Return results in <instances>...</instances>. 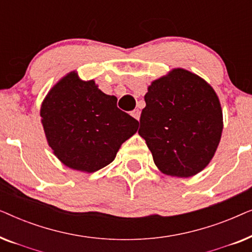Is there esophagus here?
<instances>
[{
  "label": "esophagus",
  "mask_w": 252,
  "mask_h": 252,
  "mask_svg": "<svg viewBox=\"0 0 252 252\" xmlns=\"http://www.w3.org/2000/svg\"><path fill=\"white\" fill-rule=\"evenodd\" d=\"M140 115H141L140 110L135 109V110H134V111H132V116H133L134 118H135L136 120H140Z\"/></svg>",
  "instance_id": "obj_1"
}]
</instances>
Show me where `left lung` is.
<instances>
[{"label": "left lung", "instance_id": "left-lung-1", "mask_svg": "<svg viewBox=\"0 0 252 252\" xmlns=\"http://www.w3.org/2000/svg\"><path fill=\"white\" fill-rule=\"evenodd\" d=\"M139 134L164 174L189 178L208 166L222 132L215 89L195 73L173 68L151 82Z\"/></svg>", "mask_w": 252, "mask_h": 252}]
</instances>
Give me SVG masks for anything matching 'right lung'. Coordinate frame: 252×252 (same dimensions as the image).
<instances>
[{"mask_svg":"<svg viewBox=\"0 0 252 252\" xmlns=\"http://www.w3.org/2000/svg\"><path fill=\"white\" fill-rule=\"evenodd\" d=\"M48 144L65 166L93 173L109 165L119 148L139 128V122L117 108L94 80L75 71L62 78L40 110Z\"/></svg>","mask_w":252,"mask_h":252,"instance_id":"right-lung-1","label":"right lung"}]
</instances>
